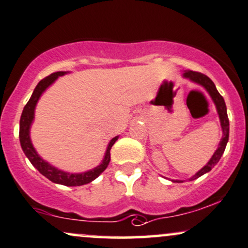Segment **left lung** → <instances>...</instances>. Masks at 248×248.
Instances as JSON below:
<instances>
[{
  "instance_id": "obj_1",
  "label": "left lung",
  "mask_w": 248,
  "mask_h": 248,
  "mask_svg": "<svg viewBox=\"0 0 248 248\" xmlns=\"http://www.w3.org/2000/svg\"><path fill=\"white\" fill-rule=\"evenodd\" d=\"M184 77L188 78L189 80H192L193 82H197V84L201 85L204 90L209 93L210 97L215 103L216 109H217L218 116H219V121H221V126H222V131H223V137L221 139V141L218 143V148L216 149V152L214 153V155L210 158L208 163L204 166L202 169L199 170L197 173L193 177H191L189 180H194L201 177L204 173L209 172L210 170L213 169L214 167L217 164V162L219 161V158L223 155V153L225 151V147H227V143L229 140V118H228V112H227V106H225L224 99L221 94L218 93V91L216 90L215 84H214L212 79L209 77H207L206 75H202L200 72H195V71H191V70H187L184 73ZM172 182H177V183H183L182 180H172Z\"/></svg>"
}]
</instances>
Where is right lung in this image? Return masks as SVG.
<instances>
[{"label":"right lung","mask_w":248,"mask_h":248,"mask_svg":"<svg viewBox=\"0 0 248 248\" xmlns=\"http://www.w3.org/2000/svg\"><path fill=\"white\" fill-rule=\"evenodd\" d=\"M65 73L66 72L64 71L54 72L51 73L50 76H48V77L40 80L39 84L36 85L34 91H33L32 96H31L29 102H27L26 106L24 107L23 112H21L19 122V140L23 152L25 153V155L30 160L31 163L33 164V167L39 170L40 173H42L45 177H47L48 179L51 180L53 183H56V184H62L65 186H80L88 184L92 180L97 178V177L107 169V167H108L110 162V149H111L112 145L116 142V140L118 139V137H115V138L110 140L102 163H101L100 166H97L96 168H94V169L82 173L65 172V171L57 169V168L53 167L51 164L48 163V162H46L44 158L40 157L38 153L35 152L30 138L31 124H32L33 119H34V109L40 96H41V94L44 93V92L47 90V88L49 87L60 76H64Z\"/></svg>","instance_id":"add662e5"}]
</instances>
